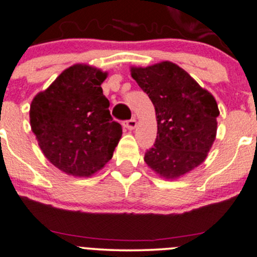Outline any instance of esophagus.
Segmentation results:
<instances>
[{"label":"esophagus","mask_w":257,"mask_h":257,"mask_svg":"<svg viewBox=\"0 0 257 257\" xmlns=\"http://www.w3.org/2000/svg\"><path fill=\"white\" fill-rule=\"evenodd\" d=\"M123 125H125V127H126V128L130 130V131H131V130H134L135 127H136L137 122H136V120H135V118H131V120L126 121V122L123 123Z\"/></svg>","instance_id":"1"}]
</instances>
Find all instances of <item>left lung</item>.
Masks as SVG:
<instances>
[{
  "mask_svg": "<svg viewBox=\"0 0 257 257\" xmlns=\"http://www.w3.org/2000/svg\"><path fill=\"white\" fill-rule=\"evenodd\" d=\"M131 76L152 101L157 139L145 162L165 179H177L202 165L213 146L218 104L186 70L172 62L132 67Z\"/></svg>",
  "mask_w": 257,
  "mask_h": 257,
  "instance_id": "8db88e82",
  "label": "left lung"
}]
</instances>
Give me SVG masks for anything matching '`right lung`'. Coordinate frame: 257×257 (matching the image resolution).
<instances>
[{
    "label": "right lung",
    "instance_id": "1",
    "mask_svg": "<svg viewBox=\"0 0 257 257\" xmlns=\"http://www.w3.org/2000/svg\"><path fill=\"white\" fill-rule=\"evenodd\" d=\"M106 76L91 65H71L31 102V127L42 152L69 176L90 177L100 171L122 136L102 94Z\"/></svg>",
    "mask_w": 257,
    "mask_h": 257
}]
</instances>
